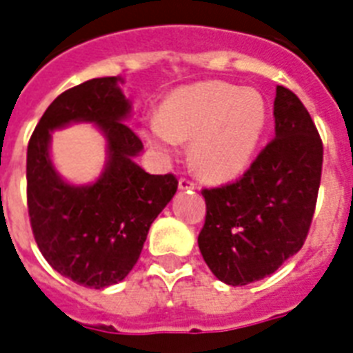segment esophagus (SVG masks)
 <instances>
[{"mask_svg":"<svg viewBox=\"0 0 353 353\" xmlns=\"http://www.w3.org/2000/svg\"><path fill=\"white\" fill-rule=\"evenodd\" d=\"M179 188H181V190H194V188H196V183L190 181L188 177H181V179H179Z\"/></svg>","mask_w":353,"mask_h":353,"instance_id":"esophagus-1","label":"esophagus"}]
</instances>
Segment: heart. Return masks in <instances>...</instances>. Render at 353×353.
Masks as SVG:
<instances>
[{"mask_svg":"<svg viewBox=\"0 0 353 353\" xmlns=\"http://www.w3.org/2000/svg\"><path fill=\"white\" fill-rule=\"evenodd\" d=\"M266 105L256 90L225 81L186 87L168 99L145 130L165 156L177 141H192V165L210 179H228L245 170L265 132Z\"/></svg>","mask_w":353,"mask_h":353,"instance_id":"1","label":"heart"}]
</instances>
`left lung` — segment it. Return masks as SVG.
<instances>
[{
	"label": "left lung",
	"mask_w": 353,
	"mask_h": 353,
	"mask_svg": "<svg viewBox=\"0 0 353 353\" xmlns=\"http://www.w3.org/2000/svg\"><path fill=\"white\" fill-rule=\"evenodd\" d=\"M276 137L234 183L203 188L197 245L219 281L243 286L270 276L301 250L316 212L323 141L296 94L276 88Z\"/></svg>",
	"instance_id": "obj_1"
}]
</instances>
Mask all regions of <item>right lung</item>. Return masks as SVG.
<instances>
[{
    "mask_svg": "<svg viewBox=\"0 0 353 353\" xmlns=\"http://www.w3.org/2000/svg\"><path fill=\"white\" fill-rule=\"evenodd\" d=\"M119 77H96L50 103L27 148V206L37 248L61 276L105 288L128 276L147 234L177 190L174 174L152 176L134 163L141 139L123 119L130 103ZM74 121L96 122L109 141L108 168L94 185H68L48 156L50 130Z\"/></svg>",
    "mask_w": 353,
    "mask_h": 353,
    "instance_id": "1",
    "label": "right lung"
}]
</instances>
